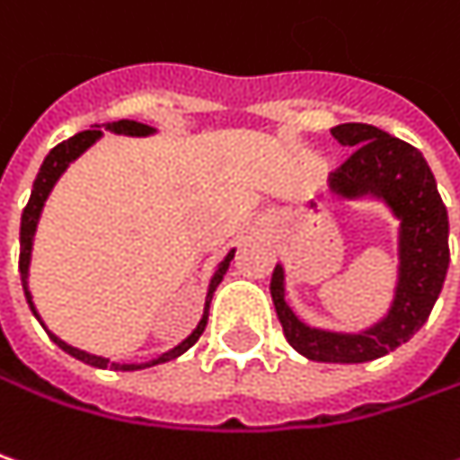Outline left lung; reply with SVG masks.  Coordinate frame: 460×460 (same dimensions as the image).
Returning <instances> with one entry per match:
<instances>
[{"label": "left lung", "instance_id": "1", "mask_svg": "<svg viewBox=\"0 0 460 460\" xmlns=\"http://www.w3.org/2000/svg\"><path fill=\"white\" fill-rule=\"evenodd\" d=\"M332 136L353 151L330 175V193L341 201L377 199L401 222L393 304L361 332H332L309 327L288 306L282 264L272 272L270 293L282 332L301 356L324 364H364L409 343L432 312L450 261L447 209L419 148L364 122L338 125Z\"/></svg>", "mask_w": 460, "mask_h": 460}]
</instances>
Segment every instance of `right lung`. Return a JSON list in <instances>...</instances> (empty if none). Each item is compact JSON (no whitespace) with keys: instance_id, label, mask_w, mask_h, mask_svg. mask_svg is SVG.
Wrapping results in <instances>:
<instances>
[{"instance_id":"obj_1","label":"right lung","mask_w":460,"mask_h":460,"mask_svg":"<svg viewBox=\"0 0 460 460\" xmlns=\"http://www.w3.org/2000/svg\"><path fill=\"white\" fill-rule=\"evenodd\" d=\"M104 128H107L110 133H117V136H136V138H144V136H154V133H156V128L144 125V122H136V119H117V122H107ZM102 136H104V133H102V128H99V125H93L91 130H83V133H78V136H73V138L62 141L59 146L51 148L49 154H47V159H44V164H41V170H39V175H36V181H33V190H31L28 207L22 209V217H20V279H22L25 301H28L31 312H33V316H36L39 322H41V316H39V312H36V306H33V296H31V290H28L31 251H33V235H36V227H39V219H41V212H44V204H47V199H49L51 188L57 185L59 178H62V172H65V170L78 159V156H81L83 151H88V148L93 146ZM233 256H235V248H233V251H227V256L217 264L212 279H209V290H207V301H204V314H201V322L196 324V330H193L182 343H178L175 348H170L167 353H162V356H156V358H151V361H146V364H117V361L104 358V356H93V353H88V350L73 348V345L65 343L62 338H57L54 332H49L47 327H44V330L49 332L51 341L59 345L65 353H70L73 358H78V361H83V364H91V367H96V369L136 372V369H146V367H156V364L172 361V358L182 356L190 345L201 338V332H204V327H207V319H209V304H212L214 290H217V285H219L222 278H225V272H227V267H230ZM41 324H44V322H41Z\"/></svg>"}]
</instances>
